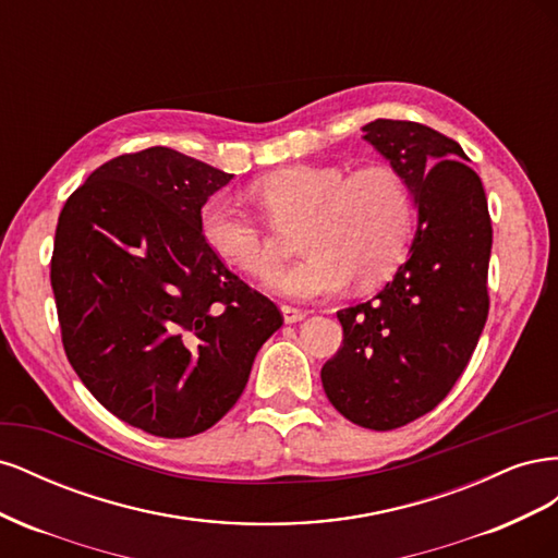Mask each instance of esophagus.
I'll return each mask as SVG.
<instances>
[{"instance_id": "34e87169", "label": "esophagus", "mask_w": 558, "mask_h": 558, "mask_svg": "<svg viewBox=\"0 0 558 558\" xmlns=\"http://www.w3.org/2000/svg\"><path fill=\"white\" fill-rule=\"evenodd\" d=\"M281 314H283L286 324H298V320H302V318L307 316L305 310H298V307H291V305H283V307H281Z\"/></svg>"}]
</instances>
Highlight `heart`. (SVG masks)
<instances>
[{
    "instance_id": "heart-1",
    "label": "heart",
    "mask_w": 558,
    "mask_h": 558,
    "mask_svg": "<svg viewBox=\"0 0 558 558\" xmlns=\"http://www.w3.org/2000/svg\"><path fill=\"white\" fill-rule=\"evenodd\" d=\"M248 193L277 228L302 223L298 246L307 256L267 279L281 298H328L351 281L373 291L396 275L414 238V195L391 165L347 174L340 165L295 162L256 179ZM199 230L216 258L248 277L263 279L279 263L275 232L221 197L202 207Z\"/></svg>"
}]
</instances>
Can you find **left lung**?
Listing matches in <instances>:
<instances>
[{
    "mask_svg": "<svg viewBox=\"0 0 558 558\" xmlns=\"http://www.w3.org/2000/svg\"><path fill=\"white\" fill-rule=\"evenodd\" d=\"M363 140L408 179L418 211L410 258L367 302L337 312L344 340L320 369L332 408L393 430L437 408L488 316L492 216L463 148L437 130L377 118Z\"/></svg>",
    "mask_w": 558,
    "mask_h": 558,
    "instance_id": "obj_1",
    "label": "left lung"
}]
</instances>
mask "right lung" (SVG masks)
<instances>
[{
	"instance_id": "1",
	"label": "right lung",
	"mask_w": 558,
	"mask_h": 558,
	"mask_svg": "<svg viewBox=\"0 0 558 558\" xmlns=\"http://www.w3.org/2000/svg\"><path fill=\"white\" fill-rule=\"evenodd\" d=\"M230 179L150 146L97 167L58 218L50 286L66 359L111 414L150 435L223 418L283 324L202 238V207Z\"/></svg>"
}]
</instances>
